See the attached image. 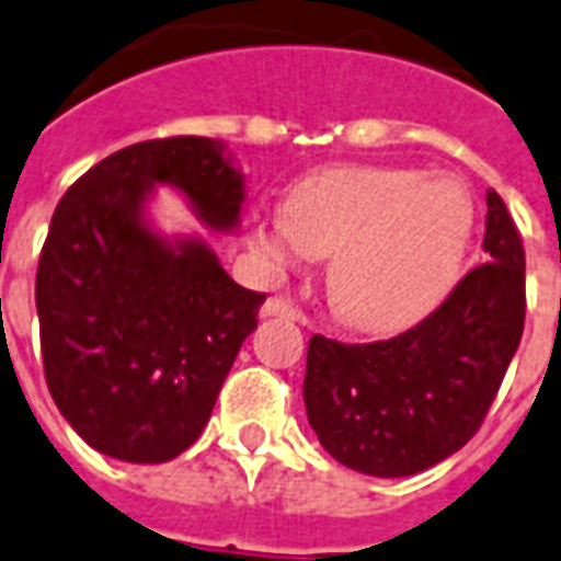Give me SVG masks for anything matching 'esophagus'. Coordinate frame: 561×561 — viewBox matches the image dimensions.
<instances>
[{"label": "esophagus", "mask_w": 561, "mask_h": 561, "mask_svg": "<svg viewBox=\"0 0 561 561\" xmlns=\"http://www.w3.org/2000/svg\"><path fill=\"white\" fill-rule=\"evenodd\" d=\"M259 317L262 320H267V317H282V320H299L305 322L302 311L296 308V305H290L288 299H279V296H271L265 305H262V311H259Z\"/></svg>", "instance_id": "esophagus-1"}]
</instances>
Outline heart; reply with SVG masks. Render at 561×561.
Here are the masks:
<instances>
[{"mask_svg":"<svg viewBox=\"0 0 561 561\" xmlns=\"http://www.w3.org/2000/svg\"><path fill=\"white\" fill-rule=\"evenodd\" d=\"M472 202L453 175L331 167L302 178L250 244L273 267L334 256L328 294L357 331H391L438 305L470 241Z\"/></svg>","mask_w":561,"mask_h":561,"instance_id":"b5f03b06","label":"heart"}]
</instances>
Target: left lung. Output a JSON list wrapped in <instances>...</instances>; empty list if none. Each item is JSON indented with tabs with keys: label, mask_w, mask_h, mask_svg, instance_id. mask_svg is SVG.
Listing matches in <instances>:
<instances>
[{
	"label": "left lung",
	"mask_w": 561,
	"mask_h": 561,
	"mask_svg": "<svg viewBox=\"0 0 561 561\" xmlns=\"http://www.w3.org/2000/svg\"><path fill=\"white\" fill-rule=\"evenodd\" d=\"M484 265L435 311L380 343L311 336L302 398L331 458L363 476L407 478L472 438L525 331V248L486 193Z\"/></svg>",
	"instance_id": "1"
}]
</instances>
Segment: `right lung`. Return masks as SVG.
I'll return each mask as SVG.
<instances>
[{"label":"right lung","instance_id":"obj_1","mask_svg":"<svg viewBox=\"0 0 561 561\" xmlns=\"http://www.w3.org/2000/svg\"><path fill=\"white\" fill-rule=\"evenodd\" d=\"M213 138L144 140L57 204L36 267L48 391L98 453L163 463L207 426L265 294L236 285L202 236H163L158 186L213 233H236L244 175Z\"/></svg>","mask_w":561,"mask_h":561}]
</instances>
